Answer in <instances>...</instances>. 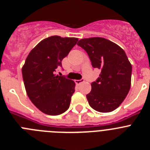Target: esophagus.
Returning a JSON list of instances; mask_svg holds the SVG:
<instances>
[{"label":"esophagus","mask_w":150,"mask_h":150,"mask_svg":"<svg viewBox=\"0 0 150 150\" xmlns=\"http://www.w3.org/2000/svg\"><path fill=\"white\" fill-rule=\"evenodd\" d=\"M83 82H84V79H79V80H75V83H76V84H77V85H79V84H80V83H83Z\"/></svg>","instance_id":"1"}]
</instances>
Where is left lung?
<instances>
[{
	"instance_id": "obj_1",
	"label": "left lung",
	"mask_w": 150,
	"mask_h": 150,
	"mask_svg": "<svg viewBox=\"0 0 150 150\" xmlns=\"http://www.w3.org/2000/svg\"><path fill=\"white\" fill-rule=\"evenodd\" d=\"M78 46L88 53L94 68L100 70L86 95L90 107L100 112L116 110L126 98L132 82V64L124 50L103 38L79 40Z\"/></svg>"
}]
</instances>
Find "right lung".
<instances>
[{
    "label": "right lung",
    "instance_id": "add662e5",
    "mask_svg": "<svg viewBox=\"0 0 150 150\" xmlns=\"http://www.w3.org/2000/svg\"><path fill=\"white\" fill-rule=\"evenodd\" d=\"M77 41L78 38L57 35L45 38L31 50L22 67L26 93L45 114L60 115L70 107L76 85L55 72Z\"/></svg>",
    "mask_w": 150,
    "mask_h": 150
}]
</instances>
